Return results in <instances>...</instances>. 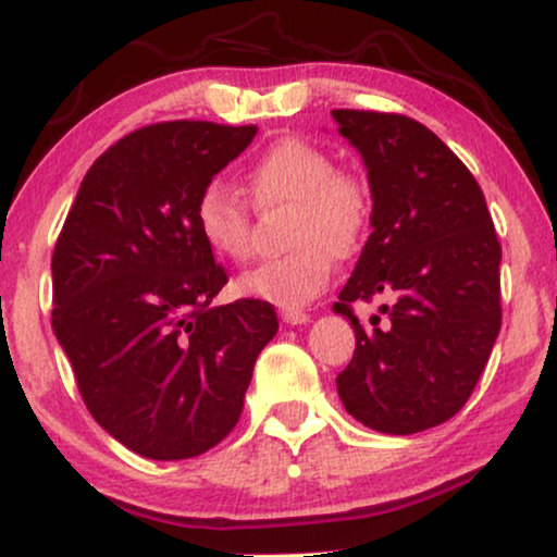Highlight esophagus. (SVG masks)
<instances>
[{"label":"esophagus","instance_id":"1","mask_svg":"<svg viewBox=\"0 0 557 557\" xmlns=\"http://www.w3.org/2000/svg\"><path fill=\"white\" fill-rule=\"evenodd\" d=\"M281 320L286 324H305L309 322V314L301 312V309H281Z\"/></svg>","mask_w":557,"mask_h":557}]
</instances>
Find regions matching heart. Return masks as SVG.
Instances as JSON below:
<instances>
[{"instance_id": "obj_1", "label": "heart", "mask_w": 557, "mask_h": 557, "mask_svg": "<svg viewBox=\"0 0 557 557\" xmlns=\"http://www.w3.org/2000/svg\"><path fill=\"white\" fill-rule=\"evenodd\" d=\"M258 209L292 207L284 258L240 278L243 294L281 309L309 305L330 284L332 256L350 258L371 230V186L360 173L335 169V158L307 137H281L248 169ZM197 227L216 256L245 263L252 256V207L225 184H209L197 199Z\"/></svg>"}]
</instances>
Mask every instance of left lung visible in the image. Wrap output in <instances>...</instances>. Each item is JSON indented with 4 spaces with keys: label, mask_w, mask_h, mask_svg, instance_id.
Masks as SVG:
<instances>
[{
    "label": "left lung",
    "mask_w": 557,
    "mask_h": 557,
    "mask_svg": "<svg viewBox=\"0 0 557 557\" xmlns=\"http://www.w3.org/2000/svg\"><path fill=\"white\" fill-rule=\"evenodd\" d=\"M363 156L373 233L335 312L356 352L337 373L345 409L366 428L414 435L471 399L502 327V245L473 173L422 122L396 112L332 110ZM392 295L389 322L363 329L352 300Z\"/></svg>",
    "instance_id": "1"
}]
</instances>
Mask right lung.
Here are the masks:
<instances>
[{
    "label": "right lung",
    "mask_w": 557,
    "mask_h": 557,
    "mask_svg": "<svg viewBox=\"0 0 557 557\" xmlns=\"http://www.w3.org/2000/svg\"><path fill=\"white\" fill-rule=\"evenodd\" d=\"M256 129L171 120L120 137L55 240V337L94 420L143 458L222 443L278 330L269 301L212 305L230 276L197 227L201 189Z\"/></svg>",
    "instance_id": "1"
}]
</instances>
